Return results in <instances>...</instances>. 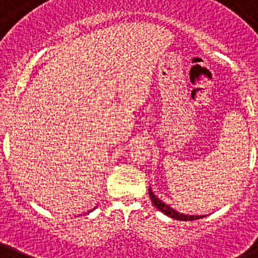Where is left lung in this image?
<instances>
[{
  "label": "left lung",
  "mask_w": 258,
  "mask_h": 258,
  "mask_svg": "<svg viewBox=\"0 0 258 258\" xmlns=\"http://www.w3.org/2000/svg\"><path fill=\"white\" fill-rule=\"evenodd\" d=\"M148 192H149V197H151V201H152V203L156 206V209L159 210V211H161L162 214L168 215L169 218H172V219H176V220H197V219H201V218H203V215H189V214H185V213H181V211H177V210L173 209L170 205L165 203L164 201H162V199H160L159 197L156 196L155 192L151 190V187L148 189Z\"/></svg>",
  "instance_id": "left-lung-1"
}]
</instances>
